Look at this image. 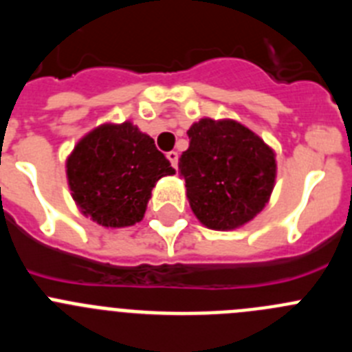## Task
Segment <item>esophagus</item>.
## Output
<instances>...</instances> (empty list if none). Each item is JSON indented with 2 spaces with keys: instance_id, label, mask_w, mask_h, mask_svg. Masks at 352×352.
<instances>
[{
  "instance_id": "34e87169",
  "label": "esophagus",
  "mask_w": 352,
  "mask_h": 352,
  "mask_svg": "<svg viewBox=\"0 0 352 352\" xmlns=\"http://www.w3.org/2000/svg\"><path fill=\"white\" fill-rule=\"evenodd\" d=\"M167 159H169L170 166H173L174 169L178 167V153H176V151H169V153H167Z\"/></svg>"
}]
</instances>
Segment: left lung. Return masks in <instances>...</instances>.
Listing matches in <instances>:
<instances>
[{"label": "left lung", "instance_id": "obj_1", "mask_svg": "<svg viewBox=\"0 0 352 352\" xmlns=\"http://www.w3.org/2000/svg\"><path fill=\"white\" fill-rule=\"evenodd\" d=\"M179 159L193 214L212 230H234L265 208L276 183V153L239 122L201 118Z\"/></svg>", "mask_w": 352, "mask_h": 352}]
</instances>
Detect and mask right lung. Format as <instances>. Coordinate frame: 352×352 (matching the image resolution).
Listing matches in <instances>:
<instances>
[{"mask_svg":"<svg viewBox=\"0 0 352 352\" xmlns=\"http://www.w3.org/2000/svg\"><path fill=\"white\" fill-rule=\"evenodd\" d=\"M67 185L80 211L109 228L143 220L155 183L174 174L155 141L132 122L102 124L66 160Z\"/></svg>","mask_w":352,"mask_h":352,"instance_id":"obj_1","label":"right lung"}]
</instances>
